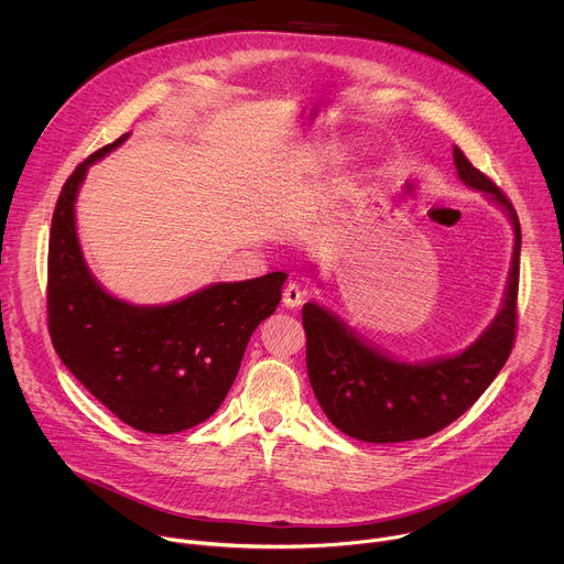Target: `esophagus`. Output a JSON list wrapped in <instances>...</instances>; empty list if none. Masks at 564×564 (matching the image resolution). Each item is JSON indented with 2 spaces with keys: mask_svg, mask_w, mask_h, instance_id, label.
Masks as SVG:
<instances>
[{
  "mask_svg": "<svg viewBox=\"0 0 564 564\" xmlns=\"http://www.w3.org/2000/svg\"><path fill=\"white\" fill-rule=\"evenodd\" d=\"M305 292L296 283H288L283 290V305L285 307H299L303 303Z\"/></svg>",
  "mask_w": 564,
  "mask_h": 564,
  "instance_id": "esophagus-1",
  "label": "esophagus"
}]
</instances>
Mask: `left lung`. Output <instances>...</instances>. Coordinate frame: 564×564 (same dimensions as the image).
<instances>
[{"label": "left lung", "mask_w": 564, "mask_h": 564, "mask_svg": "<svg viewBox=\"0 0 564 564\" xmlns=\"http://www.w3.org/2000/svg\"><path fill=\"white\" fill-rule=\"evenodd\" d=\"M453 160L457 176L502 205L513 223L516 248L505 305L464 352L426 364H401L364 344L326 307L305 303L301 318L310 386L328 420L355 440L394 444L446 429L475 404L511 355L518 328L520 220L505 192L475 170L459 147H453Z\"/></svg>", "instance_id": "left-lung-1"}]
</instances>
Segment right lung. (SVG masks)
<instances>
[{"label":"right lung","instance_id":"1","mask_svg":"<svg viewBox=\"0 0 564 564\" xmlns=\"http://www.w3.org/2000/svg\"><path fill=\"white\" fill-rule=\"evenodd\" d=\"M127 138L91 153L59 192L48 238V335L62 364L118 420L170 435L218 411L288 276L214 283L170 305H131L102 290L79 250L75 196L89 165Z\"/></svg>","mask_w":564,"mask_h":564}]
</instances>
